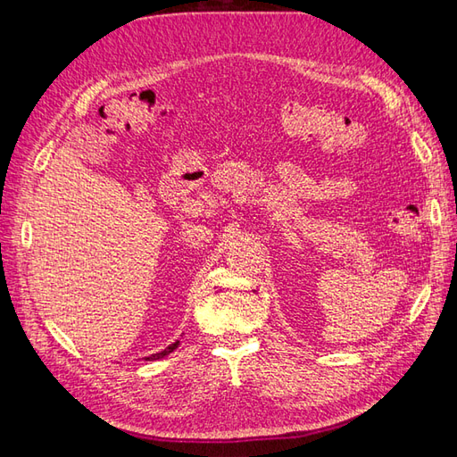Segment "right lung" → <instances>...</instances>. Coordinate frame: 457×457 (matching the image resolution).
Instances as JSON below:
<instances>
[{
  "instance_id": "obj_1",
  "label": "right lung",
  "mask_w": 457,
  "mask_h": 457,
  "mask_svg": "<svg viewBox=\"0 0 457 457\" xmlns=\"http://www.w3.org/2000/svg\"><path fill=\"white\" fill-rule=\"evenodd\" d=\"M179 347V339L174 344H170L167 349H162V352H159V353H153V355H149V357H145V359H149V361H154V359H161V357H164V355H169L170 352H174V349Z\"/></svg>"
}]
</instances>
